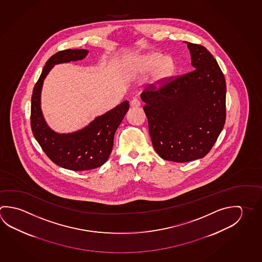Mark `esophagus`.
<instances>
[{
  "instance_id": "1",
  "label": "esophagus",
  "mask_w": 262,
  "mask_h": 262,
  "mask_svg": "<svg viewBox=\"0 0 262 262\" xmlns=\"http://www.w3.org/2000/svg\"><path fill=\"white\" fill-rule=\"evenodd\" d=\"M130 106H134V107H138V106H141V102L138 99V98H133L130 100Z\"/></svg>"
}]
</instances>
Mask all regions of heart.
<instances>
[{
    "mask_svg": "<svg viewBox=\"0 0 262 262\" xmlns=\"http://www.w3.org/2000/svg\"><path fill=\"white\" fill-rule=\"evenodd\" d=\"M134 68L140 73L152 71L154 83H160L174 73V62L171 57H165L160 52H150L137 58L134 61Z\"/></svg>",
    "mask_w": 262,
    "mask_h": 262,
    "instance_id": "heart-1",
    "label": "heart"
}]
</instances>
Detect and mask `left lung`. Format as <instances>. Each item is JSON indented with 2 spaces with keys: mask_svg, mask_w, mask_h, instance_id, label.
Listing matches in <instances>:
<instances>
[{
  "mask_svg": "<svg viewBox=\"0 0 262 262\" xmlns=\"http://www.w3.org/2000/svg\"><path fill=\"white\" fill-rule=\"evenodd\" d=\"M185 43L195 70L141 95L155 150L164 160L178 163L206 156L225 122L223 72L205 47Z\"/></svg>",
  "mask_w": 262,
  "mask_h": 262,
  "instance_id": "8db88e82",
  "label": "left lung"
}]
</instances>
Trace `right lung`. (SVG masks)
<instances>
[{
  "instance_id": "obj_1",
  "label": "right lung",
  "mask_w": 262,
  "mask_h": 262,
  "mask_svg": "<svg viewBox=\"0 0 262 262\" xmlns=\"http://www.w3.org/2000/svg\"><path fill=\"white\" fill-rule=\"evenodd\" d=\"M88 52V50H65L51 56L35 84L31 98V129L36 140L53 163L74 171L94 169L106 163L113 148L116 130L129 106V101L122 102L74 133H56L47 124L41 111L44 79L54 65L83 60Z\"/></svg>"
}]
</instances>
